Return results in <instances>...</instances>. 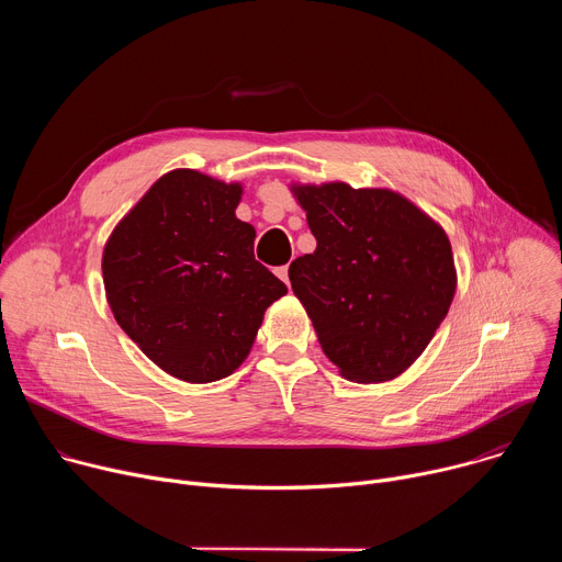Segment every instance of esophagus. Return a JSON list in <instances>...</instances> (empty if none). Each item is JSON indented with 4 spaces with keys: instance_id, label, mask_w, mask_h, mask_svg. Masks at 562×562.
I'll use <instances>...</instances> for the list:
<instances>
[{
    "instance_id": "34e87169",
    "label": "esophagus",
    "mask_w": 562,
    "mask_h": 562,
    "mask_svg": "<svg viewBox=\"0 0 562 562\" xmlns=\"http://www.w3.org/2000/svg\"><path fill=\"white\" fill-rule=\"evenodd\" d=\"M276 276H278V278H280V280L286 284V286L291 284V282H289V265H282V267H278V269H276Z\"/></svg>"
}]
</instances>
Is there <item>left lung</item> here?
Masks as SVG:
<instances>
[{
    "label": "left lung",
    "mask_w": 562,
    "mask_h": 562,
    "mask_svg": "<svg viewBox=\"0 0 562 562\" xmlns=\"http://www.w3.org/2000/svg\"><path fill=\"white\" fill-rule=\"evenodd\" d=\"M291 193L317 247L291 262L289 280L325 356L360 384L405 373L456 293L445 228L391 189L325 182Z\"/></svg>",
    "instance_id": "1"
}]
</instances>
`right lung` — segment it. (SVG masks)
<instances>
[{
  "label": "right lung",
  "instance_id": "1",
  "mask_svg": "<svg viewBox=\"0 0 562 562\" xmlns=\"http://www.w3.org/2000/svg\"><path fill=\"white\" fill-rule=\"evenodd\" d=\"M243 184L193 169L159 178L117 222L102 254L109 306L169 375L204 384L243 364L265 311L286 293L235 217Z\"/></svg>",
  "mask_w": 562,
  "mask_h": 562
}]
</instances>
